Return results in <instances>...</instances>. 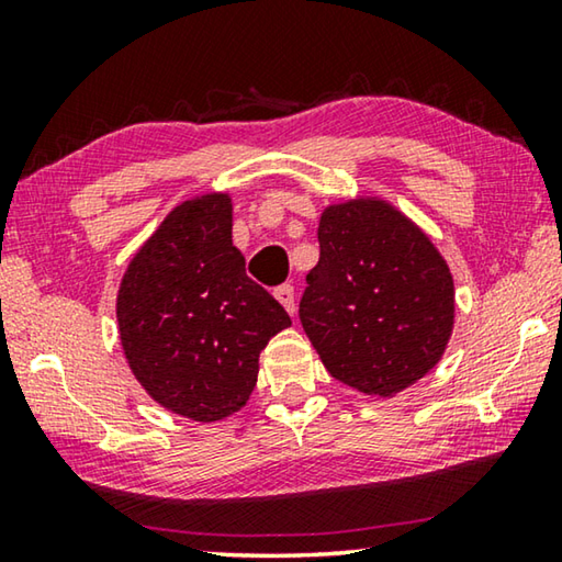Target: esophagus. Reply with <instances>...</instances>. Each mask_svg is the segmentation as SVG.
<instances>
[{"label":"esophagus","instance_id":"34e87169","mask_svg":"<svg viewBox=\"0 0 562 562\" xmlns=\"http://www.w3.org/2000/svg\"><path fill=\"white\" fill-rule=\"evenodd\" d=\"M274 297H278V302L290 312V315H294V288L292 284H282V288L274 290Z\"/></svg>","mask_w":562,"mask_h":562}]
</instances>
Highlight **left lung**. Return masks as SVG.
<instances>
[{
    "instance_id": "obj_1",
    "label": "left lung",
    "mask_w": 562,
    "mask_h": 562,
    "mask_svg": "<svg viewBox=\"0 0 562 562\" xmlns=\"http://www.w3.org/2000/svg\"><path fill=\"white\" fill-rule=\"evenodd\" d=\"M300 319L337 382L392 398L439 364L456 317L453 278L431 237L396 205H327Z\"/></svg>"
}]
</instances>
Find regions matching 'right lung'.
Returning <instances> with one entry per match:
<instances>
[{"label":"right lung","instance_id":"add662e5","mask_svg":"<svg viewBox=\"0 0 562 562\" xmlns=\"http://www.w3.org/2000/svg\"><path fill=\"white\" fill-rule=\"evenodd\" d=\"M123 355L146 394L190 422L247 404L260 351L292 322L245 272L231 193L178 203L138 247L116 297Z\"/></svg>","mask_w":562,"mask_h":562}]
</instances>
